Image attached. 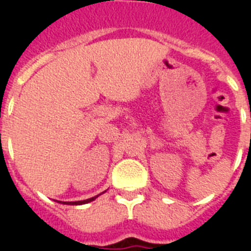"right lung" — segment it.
Segmentation results:
<instances>
[{"label":"right lung","mask_w":251,"mask_h":251,"mask_svg":"<svg viewBox=\"0 0 251 251\" xmlns=\"http://www.w3.org/2000/svg\"><path fill=\"white\" fill-rule=\"evenodd\" d=\"M99 195L97 196H94V198H90V199H86V200H79V201H63V204H71V205H80V204H87L90 201H93L98 198ZM60 203V201H59Z\"/></svg>","instance_id":"1"}]
</instances>
